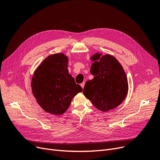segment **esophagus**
Instances as JSON below:
<instances>
[{"label":"esophagus","mask_w":160,"mask_h":160,"mask_svg":"<svg viewBox=\"0 0 160 160\" xmlns=\"http://www.w3.org/2000/svg\"><path fill=\"white\" fill-rule=\"evenodd\" d=\"M80 86H81V87L82 88V89H83V88H84V86H85V82H83V83H82L80 84Z\"/></svg>","instance_id":"34e87169"}]
</instances>
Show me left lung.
<instances>
[{
  "label": "left lung",
  "instance_id": "left-lung-1",
  "mask_svg": "<svg viewBox=\"0 0 160 160\" xmlns=\"http://www.w3.org/2000/svg\"><path fill=\"white\" fill-rule=\"evenodd\" d=\"M90 59L93 62L91 73L94 78L85 84L83 93L97 109L112 110L123 102L128 92L126 73L118 60L109 54L97 52Z\"/></svg>",
  "mask_w": 160,
  "mask_h": 160
}]
</instances>
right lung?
Returning a JSON list of instances; mask_svg holds the SVG:
<instances>
[{"instance_id": "1", "label": "right lung", "mask_w": 160, "mask_h": 160, "mask_svg": "<svg viewBox=\"0 0 160 160\" xmlns=\"http://www.w3.org/2000/svg\"><path fill=\"white\" fill-rule=\"evenodd\" d=\"M68 61L64 53L51 55L41 62L32 77L31 89L37 102L51 114L64 113L73 97L82 91L69 73Z\"/></svg>"}]
</instances>
